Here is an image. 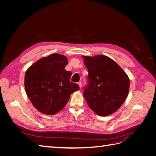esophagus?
Returning a JSON list of instances; mask_svg holds the SVG:
<instances>
[{
    "mask_svg": "<svg viewBox=\"0 0 156 156\" xmlns=\"http://www.w3.org/2000/svg\"><path fill=\"white\" fill-rule=\"evenodd\" d=\"M78 85H79V87L80 88H81V87H82V83H81V82H79V83H78Z\"/></svg>",
    "mask_w": 156,
    "mask_h": 156,
    "instance_id": "obj_1",
    "label": "esophagus"
}]
</instances>
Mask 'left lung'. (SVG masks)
<instances>
[{
  "label": "left lung",
  "mask_w": 156,
  "mask_h": 156,
  "mask_svg": "<svg viewBox=\"0 0 156 156\" xmlns=\"http://www.w3.org/2000/svg\"><path fill=\"white\" fill-rule=\"evenodd\" d=\"M88 72L84 98L98 115L112 114L123 104L129 90V79L114 60L105 55L83 56Z\"/></svg>",
  "instance_id": "8db88e82"
}]
</instances>
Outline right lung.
Returning <instances> with one entry per match:
<instances>
[{
  "mask_svg": "<svg viewBox=\"0 0 156 156\" xmlns=\"http://www.w3.org/2000/svg\"><path fill=\"white\" fill-rule=\"evenodd\" d=\"M66 56L58 53L43 57L27 69L25 87L27 96L36 109L53 115L66 105L70 96L78 90V84L70 82L72 72L64 68Z\"/></svg>",
  "mask_w": 156,
  "mask_h": 156,
  "instance_id": "obj_1",
  "label": "right lung"
}]
</instances>
